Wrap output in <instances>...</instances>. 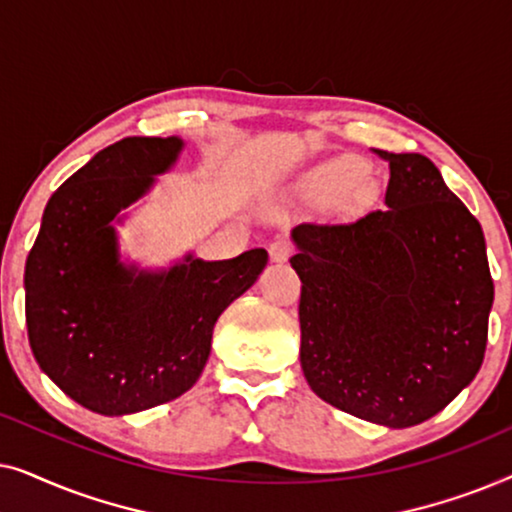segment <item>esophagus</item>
Here are the masks:
<instances>
[{"mask_svg": "<svg viewBox=\"0 0 512 512\" xmlns=\"http://www.w3.org/2000/svg\"><path fill=\"white\" fill-rule=\"evenodd\" d=\"M270 261L272 263H284L286 258L291 256V244L286 240H275L270 242Z\"/></svg>", "mask_w": 512, "mask_h": 512, "instance_id": "1", "label": "esophagus"}]
</instances>
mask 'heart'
<instances>
[{
  "instance_id": "b5f03b06",
  "label": "heart",
  "mask_w": 512,
  "mask_h": 512,
  "mask_svg": "<svg viewBox=\"0 0 512 512\" xmlns=\"http://www.w3.org/2000/svg\"><path fill=\"white\" fill-rule=\"evenodd\" d=\"M317 179L321 184L331 188H349L361 179V167L352 163V160H340V163H335L331 167H326L324 172H319Z\"/></svg>"
}]
</instances>
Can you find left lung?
Here are the masks:
<instances>
[{"mask_svg":"<svg viewBox=\"0 0 512 512\" xmlns=\"http://www.w3.org/2000/svg\"><path fill=\"white\" fill-rule=\"evenodd\" d=\"M377 156L387 207L291 230L300 366L333 408L405 429L478 375L494 282L480 223L438 167L422 153Z\"/></svg>","mask_w":512,"mask_h":512,"instance_id":"left-lung-1","label":"left lung"}]
</instances>
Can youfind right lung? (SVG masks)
<instances>
[{
    "mask_svg": "<svg viewBox=\"0 0 512 512\" xmlns=\"http://www.w3.org/2000/svg\"><path fill=\"white\" fill-rule=\"evenodd\" d=\"M179 137H125L51 195L25 263L27 338L39 368L83 408L132 415L193 387L221 312L251 289L268 251L228 261L186 254L139 270L118 254L114 221L177 163Z\"/></svg>",
    "mask_w": 512,
    "mask_h": 512,
    "instance_id": "1",
    "label": "right lung"
}]
</instances>
